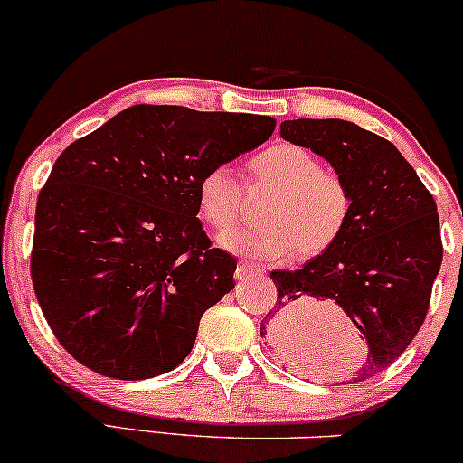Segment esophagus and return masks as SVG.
I'll return each instance as SVG.
<instances>
[{
    "mask_svg": "<svg viewBox=\"0 0 463 463\" xmlns=\"http://www.w3.org/2000/svg\"><path fill=\"white\" fill-rule=\"evenodd\" d=\"M266 268L260 266V264H253V261H241L236 268V277L238 279H247V277H253V275H261Z\"/></svg>",
    "mask_w": 463,
    "mask_h": 463,
    "instance_id": "1",
    "label": "esophagus"
}]
</instances>
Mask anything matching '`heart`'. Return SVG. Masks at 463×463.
<instances>
[{
  "mask_svg": "<svg viewBox=\"0 0 463 463\" xmlns=\"http://www.w3.org/2000/svg\"><path fill=\"white\" fill-rule=\"evenodd\" d=\"M247 182L272 191L258 230L230 232L242 216V188L225 165H214L197 180V213L221 236V247L253 260H316L341 241L352 219L347 182L307 147L281 141L247 161Z\"/></svg>",
  "mask_w": 463,
  "mask_h": 463,
  "instance_id": "b5f03b06",
  "label": "heart"
}]
</instances>
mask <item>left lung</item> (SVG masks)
Instances as JSON below:
<instances>
[{
    "label": "left lung",
    "instance_id": "8db88e82",
    "mask_svg": "<svg viewBox=\"0 0 463 463\" xmlns=\"http://www.w3.org/2000/svg\"><path fill=\"white\" fill-rule=\"evenodd\" d=\"M281 137L311 147L352 191V219L333 249L298 270H275V311L260 333L283 367L307 369L317 347L305 307L335 300L367 339L354 382L373 378L406 352L430 311L442 264L433 195L395 146L345 119H288Z\"/></svg>",
    "mask_w": 463,
    "mask_h": 463
}]
</instances>
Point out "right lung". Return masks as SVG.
I'll return each instance as SVG.
<instances>
[{
    "instance_id": "right-lung-1",
    "label": "right lung",
    "mask_w": 463,
    "mask_h": 463,
    "mask_svg": "<svg viewBox=\"0 0 463 463\" xmlns=\"http://www.w3.org/2000/svg\"><path fill=\"white\" fill-rule=\"evenodd\" d=\"M275 127L250 113L135 105L60 154L40 188L30 270L74 361L116 380L184 361L205 309L236 285V260L197 219V180Z\"/></svg>"
}]
</instances>
